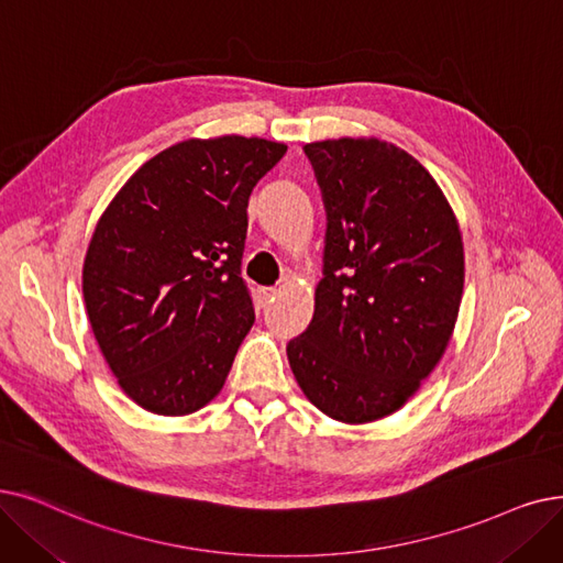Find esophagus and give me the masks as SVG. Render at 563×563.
Returning a JSON list of instances; mask_svg holds the SVG:
<instances>
[{
	"label": "esophagus",
	"instance_id": "34e87169",
	"mask_svg": "<svg viewBox=\"0 0 563 563\" xmlns=\"http://www.w3.org/2000/svg\"><path fill=\"white\" fill-rule=\"evenodd\" d=\"M278 291H280V287H264V289L260 291L262 303H272V301L278 297Z\"/></svg>",
	"mask_w": 563,
	"mask_h": 563
}]
</instances>
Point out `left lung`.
Here are the masks:
<instances>
[{"label": "left lung", "instance_id": "left-lung-1", "mask_svg": "<svg viewBox=\"0 0 563 563\" xmlns=\"http://www.w3.org/2000/svg\"><path fill=\"white\" fill-rule=\"evenodd\" d=\"M327 209L324 276L287 358L303 396L361 426L398 411L444 356L464 287L457 218L428 169L379 137L303 146Z\"/></svg>", "mask_w": 563, "mask_h": 563}]
</instances>
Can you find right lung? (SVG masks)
<instances>
[{
  "label": "right lung",
  "mask_w": 563,
  "mask_h": 563,
  "mask_svg": "<svg viewBox=\"0 0 563 563\" xmlns=\"http://www.w3.org/2000/svg\"><path fill=\"white\" fill-rule=\"evenodd\" d=\"M285 152L243 135L177 142L96 223L82 266L89 324L142 409L184 417L221 394L255 322L241 278L249 198Z\"/></svg>",
  "instance_id": "obj_1"
}]
</instances>
